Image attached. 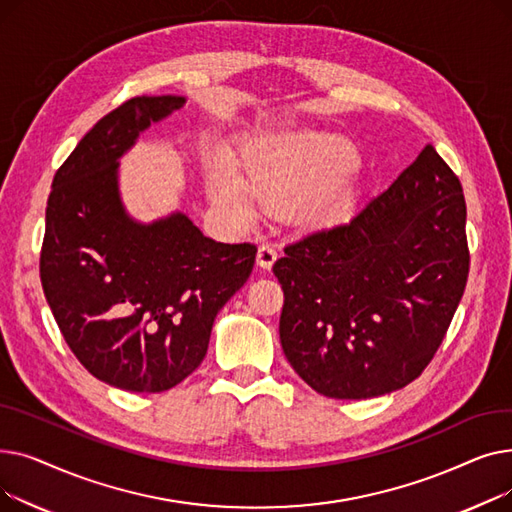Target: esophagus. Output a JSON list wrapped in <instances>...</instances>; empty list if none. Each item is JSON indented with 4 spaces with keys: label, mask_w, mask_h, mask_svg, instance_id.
Here are the masks:
<instances>
[{
    "label": "esophagus",
    "mask_w": 512,
    "mask_h": 512,
    "mask_svg": "<svg viewBox=\"0 0 512 512\" xmlns=\"http://www.w3.org/2000/svg\"><path fill=\"white\" fill-rule=\"evenodd\" d=\"M278 257V251H276V245H272V242L263 240L259 249H257V263L263 267V270H270V267L274 265Z\"/></svg>",
    "instance_id": "34e87169"
}]
</instances>
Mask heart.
Wrapping results in <instances>:
<instances>
[{
    "mask_svg": "<svg viewBox=\"0 0 512 512\" xmlns=\"http://www.w3.org/2000/svg\"><path fill=\"white\" fill-rule=\"evenodd\" d=\"M245 173L220 166L213 174V199L240 218H253L261 199L286 203L301 218L336 213L348 197V176L357 170V151L326 132H272L242 149Z\"/></svg>",
    "mask_w": 512,
    "mask_h": 512,
    "instance_id": "b5f03b06",
    "label": "heart"
}]
</instances>
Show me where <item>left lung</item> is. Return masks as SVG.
Listing matches in <instances>:
<instances>
[{"label": "left lung", "mask_w": 512, "mask_h": 512, "mask_svg": "<svg viewBox=\"0 0 512 512\" xmlns=\"http://www.w3.org/2000/svg\"><path fill=\"white\" fill-rule=\"evenodd\" d=\"M461 180L432 145L351 220L284 247L280 342L319 394L405 388L440 348L469 276Z\"/></svg>", "instance_id": "obj_1"}]
</instances>
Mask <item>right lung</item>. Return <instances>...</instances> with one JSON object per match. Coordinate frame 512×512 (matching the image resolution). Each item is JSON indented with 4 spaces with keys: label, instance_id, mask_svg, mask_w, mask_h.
Here are the masks:
<instances>
[{
    "label": "right lung",
    "instance_id": "1",
    "mask_svg": "<svg viewBox=\"0 0 512 512\" xmlns=\"http://www.w3.org/2000/svg\"><path fill=\"white\" fill-rule=\"evenodd\" d=\"M184 97H132L103 116L53 176L41 284L74 357L97 380L164 392L203 361L213 319L251 276L257 247L215 242L174 213L130 220L118 157Z\"/></svg>",
    "mask_w": 512,
    "mask_h": 512
}]
</instances>
